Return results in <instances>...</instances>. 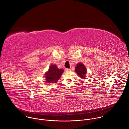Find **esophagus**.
Here are the masks:
<instances>
[{"instance_id": "esophagus-1", "label": "esophagus", "mask_w": 129, "mask_h": 129, "mask_svg": "<svg viewBox=\"0 0 129 129\" xmlns=\"http://www.w3.org/2000/svg\"><path fill=\"white\" fill-rule=\"evenodd\" d=\"M65 71L66 72H69V71H71V69H68V68H66V69H65Z\"/></svg>"}]
</instances>
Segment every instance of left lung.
Returning <instances> with one entry per match:
<instances>
[{
    "label": "left lung",
    "mask_w": 129,
    "mask_h": 129,
    "mask_svg": "<svg viewBox=\"0 0 129 129\" xmlns=\"http://www.w3.org/2000/svg\"><path fill=\"white\" fill-rule=\"evenodd\" d=\"M75 72L80 78L85 79L87 73V69L85 66L82 63H78L75 67Z\"/></svg>",
    "instance_id": "8db88e82"
}]
</instances>
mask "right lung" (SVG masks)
<instances>
[{
  "label": "right lung",
  "instance_id": "right-lung-1",
  "mask_svg": "<svg viewBox=\"0 0 129 129\" xmlns=\"http://www.w3.org/2000/svg\"><path fill=\"white\" fill-rule=\"evenodd\" d=\"M63 72L64 70L59 69L56 65L51 64L49 67L48 70L44 75L47 83H57L60 79Z\"/></svg>",
  "mask_w": 129,
  "mask_h": 129
}]
</instances>
